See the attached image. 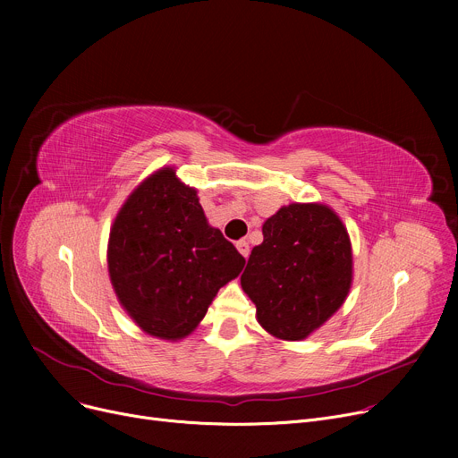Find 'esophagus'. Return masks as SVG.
I'll list each match as a JSON object with an SVG mask.
<instances>
[{"instance_id":"esophagus-1","label":"esophagus","mask_w":458,"mask_h":458,"mask_svg":"<svg viewBox=\"0 0 458 458\" xmlns=\"http://www.w3.org/2000/svg\"><path fill=\"white\" fill-rule=\"evenodd\" d=\"M235 247H237V250H239V254H242V256H249V252H250V247H249V243L245 242V239H242V242H237L235 243Z\"/></svg>"}]
</instances>
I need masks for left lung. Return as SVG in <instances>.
Listing matches in <instances>:
<instances>
[{"mask_svg": "<svg viewBox=\"0 0 458 458\" xmlns=\"http://www.w3.org/2000/svg\"><path fill=\"white\" fill-rule=\"evenodd\" d=\"M242 275L256 319L271 335L301 342L345 302L352 282L347 228L325 204H290L263 223Z\"/></svg>", "mask_w": 458, "mask_h": 458, "instance_id": "8db88e82", "label": "left lung"}]
</instances>
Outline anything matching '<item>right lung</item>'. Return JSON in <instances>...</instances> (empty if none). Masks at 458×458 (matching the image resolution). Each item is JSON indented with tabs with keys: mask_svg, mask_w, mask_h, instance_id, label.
<instances>
[{
	"mask_svg": "<svg viewBox=\"0 0 458 458\" xmlns=\"http://www.w3.org/2000/svg\"><path fill=\"white\" fill-rule=\"evenodd\" d=\"M107 266L128 316L147 334L176 342L199 327L216 292L242 273L245 258L208 225L197 189L165 166L120 208Z\"/></svg>",
	"mask_w": 458,
	"mask_h": 458,
	"instance_id": "1",
	"label": "right lung"
}]
</instances>
